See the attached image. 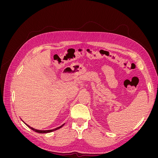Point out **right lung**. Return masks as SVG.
Masks as SVG:
<instances>
[{"label": "right lung", "instance_id": "right-lung-1", "mask_svg": "<svg viewBox=\"0 0 158 158\" xmlns=\"http://www.w3.org/2000/svg\"><path fill=\"white\" fill-rule=\"evenodd\" d=\"M26 125L29 127L30 128H31V130H33V131H35V132H38V133H48V132H52V131H56V130H58V129H59V128H60L62 127H63L64 124H63V125H62L61 126H60V127H57V128H54V129H51V130H46V131H41V130H37V129H35V128H32V127H31L30 126H29L28 125H27L26 123H25Z\"/></svg>", "mask_w": 158, "mask_h": 158}]
</instances>
